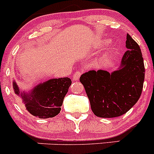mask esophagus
<instances>
[{
	"mask_svg": "<svg viewBox=\"0 0 154 154\" xmlns=\"http://www.w3.org/2000/svg\"><path fill=\"white\" fill-rule=\"evenodd\" d=\"M81 74H82V73H81V71H76V72L74 74V77H73V78H74V80H78L80 76H81Z\"/></svg>",
	"mask_w": 154,
	"mask_h": 154,
	"instance_id": "obj_1",
	"label": "esophagus"
}]
</instances>
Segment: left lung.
I'll return each mask as SVG.
<instances>
[{"label": "left lung", "instance_id": "1", "mask_svg": "<svg viewBox=\"0 0 154 154\" xmlns=\"http://www.w3.org/2000/svg\"><path fill=\"white\" fill-rule=\"evenodd\" d=\"M122 68L109 74L106 71H89L82 74L83 85L94 114L100 118H115L125 114L142 94L144 65L139 45L127 34Z\"/></svg>", "mask_w": 154, "mask_h": 154}]
</instances>
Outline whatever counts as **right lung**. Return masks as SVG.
I'll return each instance as SVG.
<instances>
[{
  "label": "right lung",
  "instance_id": "right-lung-1",
  "mask_svg": "<svg viewBox=\"0 0 154 154\" xmlns=\"http://www.w3.org/2000/svg\"><path fill=\"white\" fill-rule=\"evenodd\" d=\"M71 84V80L68 77L51 79L35 87L28 95L20 94L15 82L13 88L15 92L23 97V101L29 113L40 119H47L54 117L60 113V106Z\"/></svg>",
  "mask_w": 154,
  "mask_h": 154
}]
</instances>
